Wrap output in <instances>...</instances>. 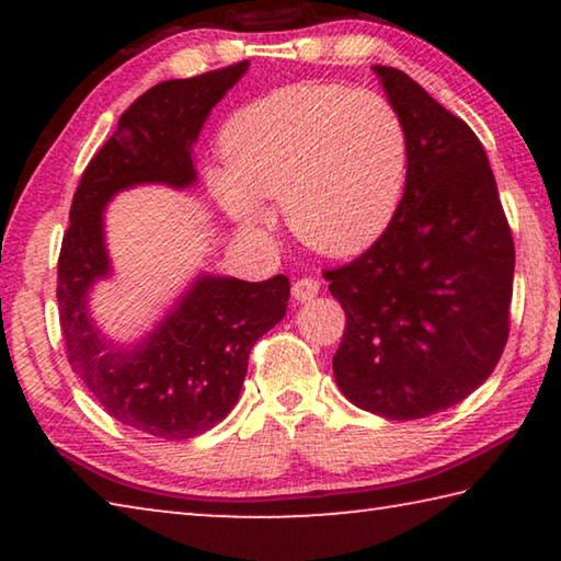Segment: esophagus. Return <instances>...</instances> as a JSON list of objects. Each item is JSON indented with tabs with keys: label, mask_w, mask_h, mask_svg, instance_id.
<instances>
[{
	"label": "esophagus",
	"mask_w": 561,
	"mask_h": 561,
	"mask_svg": "<svg viewBox=\"0 0 561 561\" xmlns=\"http://www.w3.org/2000/svg\"><path fill=\"white\" fill-rule=\"evenodd\" d=\"M319 294V282L311 277H301L291 284V297L297 301H309Z\"/></svg>",
	"instance_id": "1"
}]
</instances>
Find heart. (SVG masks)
I'll return each instance as SVG.
<instances>
[{"label": "heart", "instance_id": "1", "mask_svg": "<svg viewBox=\"0 0 561 561\" xmlns=\"http://www.w3.org/2000/svg\"><path fill=\"white\" fill-rule=\"evenodd\" d=\"M227 173L217 201L247 232L282 203L289 230L311 250L354 254L386 230L408 165L403 121L374 91L297 83L247 103L222 130Z\"/></svg>", "mask_w": 561, "mask_h": 561}]
</instances>
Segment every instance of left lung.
Here are the masks:
<instances>
[{
  "label": "left lung",
  "mask_w": 561,
  "mask_h": 561,
  "mask_svg": "<svg viewBox=\"0 0 561 561\" xmlns=\"http://www.w3.org/2000/svg\"><path fill=\"white\" fill-rule=\"evenodd\" d=\"M374 71L405 128V190L383 234L324 272L346 311L334 378L364 411L415 421L460 403L495 371L515 242L468 123L408 73Z\"/></svg>",
  "instance_id": "left-lung-1"
}]
</instances>
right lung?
I'll return each mask as SVG.
<instances>
[{
    "label": "right lung",
    "instance_id": "obj_1",
    "mask_svg": "<svg viewBox=\"0 0 561 561\" xmlns=\"http://www.w3.org/2000/svg\"><path fill=\"white\" fill-rule=\"evenodd\" d=\"M247 66L163 81L133 101L83 170L61 242L56 299L71 368L111 417L163 440L195 438L232 411L252 346L287 314L289 279L203 274L140 344L123 348L89 317L93 282L111 272L103 207L133 185H193V144Z\"/></svg>",
    "mask_w": 561,
    "mask_h": 561
}]
</instances>
